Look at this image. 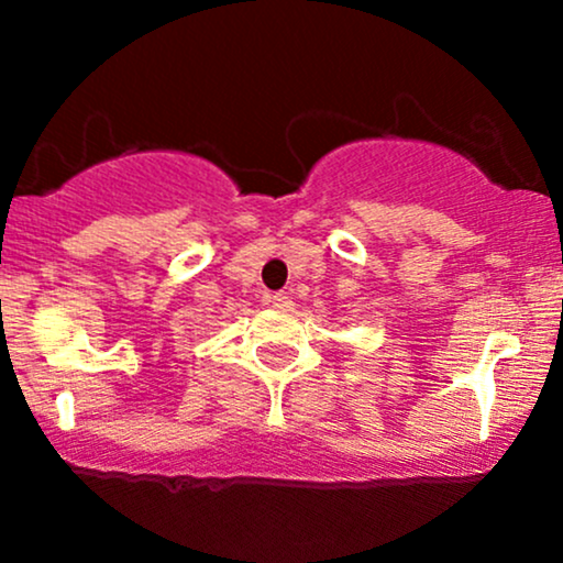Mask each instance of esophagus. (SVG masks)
Instances as JSON below:
<instances>
[{
  "label": "esophagus",
  "instance_id": "obj_1",
  "mask_svg": "<svg viewBox=\"0 0 563 563\" xmlns=\"http://www.w3.org/2000/svg\"><path fill=\"white\" fill-rule=\"evenodd\" d=\"M269 303H273L275 309H283V312H290V309H294V301H290L288 294H273L269 296Z\"/></svg>",
  "mask_w": 563,
  "mask_h": 563
}]
</instances>
